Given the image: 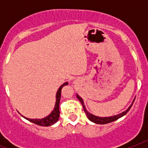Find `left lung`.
I'll list each match as a JSON object with an SVG mask.
<instances>
[{
	"label": "left lung",
	"instance_id": "obj_1",
	"mask_svg": "<svg viewBox=\"0 0 148 148\" xmlns=\"http://www.w3.org/2000/svg\"><path fill=\"white\" fill-rule=\"evenodd\" d=\"M76 95H77V98L78 99V100L80 101V102L82 103V106H83L84 110V112H85V113H86V115H87L88 119L90 120L91 121H92V122L95 123V124H100V125H104V124L110 123V122H112V121H116V120L119 119L121 118V117H122V116H124L125 115H126L128 111L130 110V109L131 108L132 105H133V102H134V100H135V99H134V100L133 101L132 104H130V107H129V108H128L126 110L124 111V112H122L121 113H119V114L116 115V116H109V117H99V116H94V115H92V114H91L90 113H89L88 111L87 110V109H86L83 99H82V98H81L80 96L78 95V94H77Z\"/></svg>",
	"mask_w": 148,
	"mask_h": 148
}]
</instances>
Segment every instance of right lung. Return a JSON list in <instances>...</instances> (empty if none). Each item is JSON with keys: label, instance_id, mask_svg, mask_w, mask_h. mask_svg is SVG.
Instances as JSON below:
<instances>
[{"label": "right lung", "instance_id": "obj_1", "mask_svg": "<svg viewBox=\"0 0 148 148\" xmlns=\"http://www.w3.org/2000/svg\"><path fill=\"white\" fill-rule=\"evenodd\" d=\"M68 82H65L59 87V89L57 91V93H56V104H55V108L52 113L47 116V117H44L43 119H28L26 118L24 116H23V118H25L26 119H27L28 121H31V122L34 123L35 125H40V126L43 127H48L50 126V125H54L55 123H56L58 121V118H59L60 115V111H59V104H60V100H61V90H62V87H64V86L67 85Z\"/></svg>", "mask_w": 148, "mask_h": 148}]
</instances>
